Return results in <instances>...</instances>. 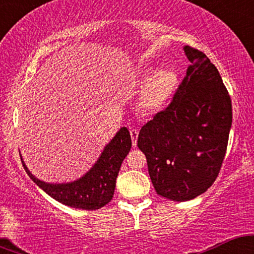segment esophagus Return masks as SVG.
Returning a JSON list of instances; mask_svg holds the SVG:
<instances>
[{
	"instance_id": "34e87169",
	"label": "esophagus",
	"mask_w": 254,
	"mask_h": 254,
	"mask_svg": "<svg viewBox=\"0 0 254 254\" xmlns=\"http://www.w3.org/2000/svg\"><path fill=\"white\" fill-rule=\"evenodd\" d=\"M130 136H131V139H132V144L136 145L137 138H138V130H136V129L130 130Z\"/></svg>"
}]
</instances>
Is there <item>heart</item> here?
<instances>
[{"label":"heart","mask_w":254,"mask_h":254,"mask_svg":"<svg viewBox=\"0 0 254 254\" xmlns=\"http://www.w3.org/2000/svg\"><path fill=\"white\" fill-rule=\"evenodd\" d=\"M137 88H142L138 97V107L143 112L157 113L172 103L179 88V76L173 69L148 66L136 80Z\"/></svg>","instance_id":"1"}]
</instances>
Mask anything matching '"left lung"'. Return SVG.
<instances>
[{"mask_svg":"<svg viewBox=\"0 0 254 254\" xmlns=\"http://www.w3.org/2000/svg\"><path fill=\"white\" fill-rule=\"evenodd\" d=\"M191 64L167 109L142 127L137 145L160 196L196 198L215 182L224 155L232 101L216 66L202 51L184 46Z\"/></svg>","mask_w":254,"mask_h":254,"instance_id":"left-lung-1","label":"left lung"}]
</instances>
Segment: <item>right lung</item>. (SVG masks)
<instances>
[{
    "instance_id": "right-lung-1",
    "label": "right lung",
    "mask_w": 254,
    "mask_h": 254,
    "mask_svg": "<svg viewBox=\"0 0 254 254\" xmlns=\"http://www.w3.org/2000/svg\"><path fill=\"white\" fill-rule=\"evenodd\" d=\"M131 137L127 127H121L116 136L105 145L93 167L84 176L70 183L51 184L38 179L28 171L21 157L26 173L34 183L57 202L71 208L97 210L112 199L116 179L125 156L130 151Z\"/></svg>"
}]
</instances>
